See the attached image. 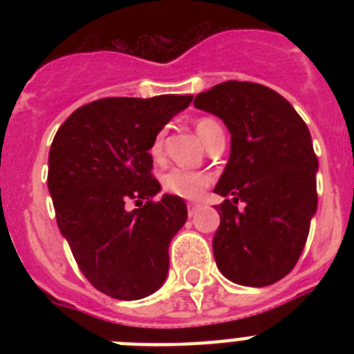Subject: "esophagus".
<instances>
[{"label":"esophagus","instance_id":"34e87169","mask_svg":"<svg viewBox=\"0 0 354 354\" xmlns=\"http://www.w3.org/2000/svg\"><path fill=\"white\" fill-rule=\"evenodd\" d=\"M198 207H200V204H187V215L193 216L194 213L198 211Z\"/></svg>","mask_w":354,"mask_h":354}]
</instances>
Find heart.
<instances>
[{"label": "heart", "instance_id": "1", "mask_svg": "<svg viewBox=\"0 0 354 354\" xmlns=\"http://www.w3.org/2000/svg\"><path fill=\"white\" fill-rule=\"evenodd\" d=\"M222 130L221 124L215 119L202 118L196 122V132L202 138L204 143H207V139L216 132ZM163 143H165V130H160L156 133L152 143H150V156L154 160H161L163 156ZM211 183V176L205 172L198 171H187V169H171V171L163 174L161 178V185L169 194L180 196L183 200H194L198 198L200 194L204 193L207 185Z\"/></svg>", "mask_w": 354, "mask_h": 354}]
</instances>
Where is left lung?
I'll return each mask as SVG.
<instances>
[{
    "instance_id": "obj_1",
    "label": "left lung",
    "mask_w": 354,
    "mask_h": 354,
    "mask_svg": "<svg viewBox=\"0 0 354 354\" xmlns=\"http://www.w3.org/2000/svg\"><path fill=\"white\" fill-rule=\"evenodd\" d=\"M194 106L218 115L232 133L215 187L224 196L216 266L236 285H272L296 266L318 207L310 132L285 97L255 82H221L198 93Z\"/></svg>"
}]
</instances>
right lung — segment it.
Listing matches in <instances>:
<instances>
[{"instance_id": "1", "label": "right lung", "mask_w": 354, "mask_h": 354, "mask_svg": "<svg viewBox=\"0 0 354 354\" xmlns=\"http://www.w3.org/2000/svg\"><path fill=\"white\" fill-rule=\"evenodd\" d=\"M193 95L106 97L75 110L49 150L47 187L58 230L97 290L122 301L150 296L169 272V244L187 205L152 174V139Z\"/></svg>"}]
</instances>
